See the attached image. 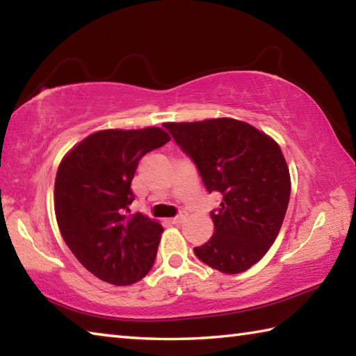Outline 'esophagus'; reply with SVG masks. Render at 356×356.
<instances>
[{
    "mask_svg": "<svg viewBox=\"0 0 356 356\" xmlns=\"http://www.w3.org/2000/svg\"><path fill=\"white\" fill-rule=\"evenodd\" d=\"M186 219V213H179L177 216H174L172 219H171V222L172 224H180V222H184Z\"/></svg>",
    "mask_w": 356,
    "mask_h": 356,
    "instance_id": "obj_1",
    "label": "esophagus"
}]
</instances>
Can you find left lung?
<instances>
[{
    "label": "left lung",
    "mask_w": 356,
    "mask_h": 356,
    "mask_svg": "<svg viewBox=\"0 0 356 356\" xmlns=\"http://www.w3.org/2000/svg\"><path fill=\"white\" fill-rule=\"evenodd\" d=\"M165 129L196 165L205 190L222 196L210 211L213 236L195 248L196 257L224 274L249 269L275 241L288 209L291 180L280 146L232 118L166 122Z\"/></svg>",
    "instance_id": "obj_1"
}]
</instances>
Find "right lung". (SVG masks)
<instances>
[{
    "label": "right lung",
    "instance_id": "1",
    "mask_svg": "<svg viewBox=\"0 0 356 356\" xmlns=\"http://www.w3.org/2000/svg\"><path fill=\"white\" fill-rule=\"evenodd\" d=\"M159 127L108 129L71 149L56 174L54 209L60 234L83 268L116 286L138 282L157 257L163 227L131 213L140 159L166 145Z\"/></svg>",
    "mask_w": 356,
    "mask_h": 356
}]
</instances>
